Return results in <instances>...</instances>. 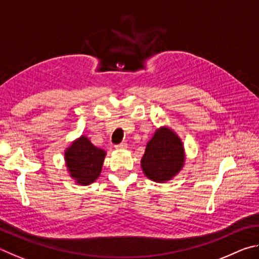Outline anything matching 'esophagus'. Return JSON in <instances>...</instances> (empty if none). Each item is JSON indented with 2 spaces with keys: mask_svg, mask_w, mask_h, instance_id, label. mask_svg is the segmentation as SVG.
I'll return each mask as SVG.
<instances>
[{
  "mask_svg": "<svg viewBox=\"0 0 259 259\" xmlns=\"http://www.w3.org/2000/svg\"><path fill=\"white\" fill-rule=\"evenodd\" d=\"M115 148L117 149V150H124V149L127 148V143L122 142V143H120V144H117V146H116Z\"/></svg>",
  "mask_w": 259,
  "mask_h": 259,
  "instance_id": "obj_1",
  "label": "esophagus"
}]
</instances>
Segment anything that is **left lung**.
<instances>
[{"label":"left lung","mask_w":259,"mask_h":259,"mask_svg":"<svg viewBox=\"0 0 259 259\" xmlns=\"http://www.w3.org/2000/svg\"><path fill=\"white\" fill-rule=\"evenodd\" d=\"M184 161L185 152L182 140L169 127L162 126L147 143L141 167L149 180L165 183L180 173Z\"/></svg>","instance_id":"obj_1"}]
</instances>
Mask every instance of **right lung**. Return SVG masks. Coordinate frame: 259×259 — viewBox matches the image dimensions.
<instances>
[{"instance_id":"1","label":"right lung","mask_w":259,"mask_h":259,"mask_svg":"<svg viewBox=\"0 0 259 259\" xmlns=\"http://www.w3.org/2000/svg\"><path fill=\"white\" fill-rule=\"evenodd\" d=\"M106 151L97 148L81 135L65 150V161L70 178L77 184L89 185L97 180L102 170Z\"/></svg>"}]
</instances>
